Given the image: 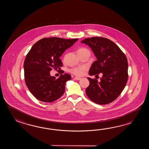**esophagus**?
<instances>
[{"label":"esophagus","mask_w":149,"mask_h":149,"mask_svg":"<svg viewBox=\"0 0 149 149\" xmlns=\"http://www.w3.org/2000/svg\"><path fill=\"white\" fill-rule=\"evenodd\" d=\"M81 79V78H80V77H74V79L76 80H80Z\"/></svg>","instance_id":"1"}]
</instances>
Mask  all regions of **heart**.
Returning <instances> with one entry per match:
<instances>
[{
	"instance_id": "1",
	"label": "heart",
	"mask_w": 149,
	"mask_h": 149,
	"mask_svg": "<svg viewBox=\"0 0 149 149\" xmlns=\"http://www.w3.org/2000/svg\"><path fill=\"white\" fill-rule=\"evenodd\" d=\"M86 51H88L86 48H82L79 49L77 52H84ZM86 70H87V67H85V66H81V67L73 68L70 70V72L76 76H80L83 75Z\"/></svg>"
}]
</instances>
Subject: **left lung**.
Here are the masks:
<instances>
[{
    "label": "left lung",
    "mask_w": 149,
    "mask_h": 149,
    "mask_svg": "<svg viewBox=\"0 0 149 149\" xmlns=\"http://www.w3.org/2000/svg\"><path fill=\"white\" fill-rule=\"evenodd\" d=\"M91 47L97 58L89 71V76L102 73L101 81L88 77L89 85L86 93L98 104H109L120 94L128 80L127 59L113 41L103 37L86 38L81 41Z\"/></svg>",
    "instance_id": "obj_1"
}]
</instances>
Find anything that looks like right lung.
<instances>
[{
  "instance_id": "add662e5",
  "label": "right lung",
  "mask_w": 149,
  "mask_h": 149,
  "mask_svg": "<svg viewBox=\"0 0 149 149\" xmlns=\"http://www.w3.org/2000/svg\"><path fill=\"white\" fill-rule=\"evenodd\" d=\"M78 39H65L57 37L43 38L32 46L25 57L23 68L26 85L38 100L52 102L61 97L65 92L70 74H61L58 79L51 76L52 69L60 70L61 56Z\"/></svg>"
}]
</instances>
